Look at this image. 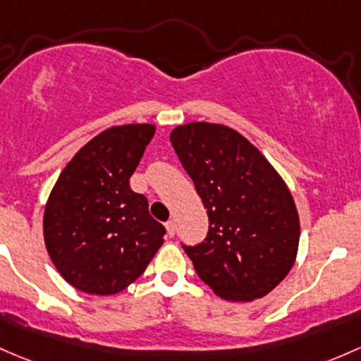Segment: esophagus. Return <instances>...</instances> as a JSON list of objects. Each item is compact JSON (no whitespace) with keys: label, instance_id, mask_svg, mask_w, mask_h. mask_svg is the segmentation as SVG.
<instances>
[{"label":"esophagus","instance_id":"34e87169","mask_svg":"<svg viewBox=\"0 0 361 361\" xmlns=\"http://www.w3.org/2000/svg\"><path fill=\"white\" fill-rule=\"evenodd\" d=\"M166 230H168V235H169V237H173L174 231H176V226H174V221H173V219H171V221L166 223Z\"/></svg>","mask_w":361,"mask_h":361}]
</instances>
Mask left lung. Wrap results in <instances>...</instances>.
I'll list each match as a JSON object with an SVG mask.
<instances>
[{
  "label": "left lung",
  "instance_id": "obj_1",
  "mask_svg": "<svg viewBox=\"0 0 361 361\" xmlns=\"http://www.w3.org/2000/svg\"><path fill=\"white\" fill-rule=\"evenodd\" d=\"M169 138L209 216L204 242L183 245L197 275L226 301L267 295L298 256L299 214L286 181L223 124L188 123Z\"/></svg>",
  "mask_w": 361,
  "mask_h": 361
}]
</instances>
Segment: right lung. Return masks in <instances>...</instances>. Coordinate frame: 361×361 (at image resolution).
I'll return each mask as SVG.
<instances>
[{"instance_id":"1","label":"right lung","mask_w":361,"mask_h":361,"mask_svg":"<svg viewBox=\"0 0 361 361\" xmlns=\"http://www.w3.org/2000/svg\"><path fill=\"white\" fill-rule=\"evenodd\" d=\"M155 133L154 124H123L90 140L63 168L44 207L47 250L60 275L86 294L112 295L135 282L166 228L130 178Z\"/></svg>"}]
</instances>
